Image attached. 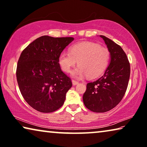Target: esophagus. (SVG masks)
I'll list each match as a JSON object with an SVG mask.
<instances>
[{
	"mask_svg": "<svg viewBox=\"0 0 147 147\" xmlns=\"http://www.w3.org/2000/svg\"><path fill=\"white\" fill-rule=\"evenodd\" d=\"M78 82H77V81H76V80H72V84L74 85V86H76V85H77V84H78Z\"/></svg>",
	"mask_w": 147,
	"mask_h": 147,
	"instance_id": "obj_1",
	"label": "esophagus"
}]
</instances>
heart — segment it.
Instances as JSON below:
<instances>
[{
  "label": "heart",
  "mask_w": 147,
  "mask_h": 147,
  "mask_svg": "<svg viewBox=\"0 0 147 147\" xmlns=\"http://www.w3.org/2000/svg\"><path fill=\"white\" fill-rule=\"evenodd\" d=\"M109 58L107 48L93 42H82L72 46L69 52H61L59 56V63L63 71L69 73L78 62L80 65L71 72L74 78H82L88 75L89 78H94L105 71Z\"/></svg>",
  "instance_id": "heart-1"
}]
</instances>
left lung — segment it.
I'll list each match as a JSON object with an SVG mask.
<instances>
[{"instance_id":"8db88e82","label":"left lung","mask_w":147,"mask_h":147,"mask_svg":"<svg viewBox=\"0 0 147 147\" xmlns=\"http://www.w3.org/2000/svg\"><path fill=\"white\" fill-rule=\"evenodd\" d=\"M99 36L109 51L110 62L101 77L87 84L83 101L91 111L104 113L116 107L124 96L130 78V64L120 46L105 36Z\"/></svg>"}]
</instances>
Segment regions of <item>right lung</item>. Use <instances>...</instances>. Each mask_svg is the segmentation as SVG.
<instances>
[{"label":"right lung","instance_id":"right-lung-1","mask_svg":"<svg viewBox=\"0 0 147 147\" xmlns=\"http://www.w3.org/2000/svg\"><path fill=\"white\" fill-rule=\"evenodd\" d=\"M74 40L42 36L21 53L16 68L17 82L21 94L33 109L51 113L64 103L72 83L61 71L59 56Z\"/></svg>","mask_w":147,"mask_h":147}]
</instances>
